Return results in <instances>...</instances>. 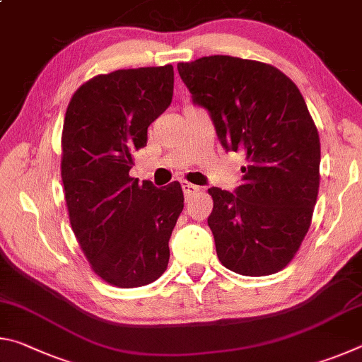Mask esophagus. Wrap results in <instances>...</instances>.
Returning <instances> with one entry per match:
<instances>
[{
	"mask_svg": "<svg viewBox=\"0 0 362 362\" xmlns=\"http://www.w3.org/2000/svg\"><path fill=\"white\" fill-rule=\"evenodd\" d=\"M180 185H182L183 193H185V199L192 198L193 194H196V193L199 192V187H196V185H193V183H189V182H182Z\"/></svg>",
	"mask_w": 362,
	"mask_h": 362,
	"instance_id": "34e87169",
	"label": "esophagus"
}]
</instances>
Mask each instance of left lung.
Instances as JSON below:
<instances>
[{
    "label": "left lung",
    "mask_w": 362,
    "mask_h": 362,
    "mask_svg": "<svg viewBox=\"0 0 362 362\" xmlns=\"http://www.w3.org/2000/svg\"><path fill=\"white\" fill-rule=\"evenodd\" d=\"M177 70L223 148L247 161L233 192L209 188L218 260L244 276L276 273L302 244L320 189V136L303 97L283 71L255 60L209 56Z\"/></svg>",
    "instance_id": "left-lung-1"
}]
</instances>
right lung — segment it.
<instances>
[{"label": "right lung", "mask_w": 362, "mask_h": 362, "mask_svg": "<svg viewBox=\"0 0 362 362\" xmlns=\"http://www.w3.org/2000/svg\"><path fill=\"white\" fill-rule=\"evenodd\" d=\"M173 94V65L142 66L89 79L66 108L62 182L71 230L94 272L116 287L150 284L168 268L182 187L140 185L129 170Z\"/></svg>", "instance_id": "add662e5"}]
</instances>
